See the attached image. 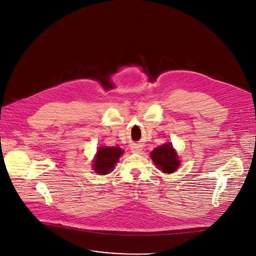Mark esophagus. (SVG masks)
I'll return each mask as SVG.
<instances>
[{"label": "esophagus", "mask_w": 256, "mask_h": 256, "mask_svg": "<svg viewBox=\"0 0 256 256\" xmlns=\"http://www.w3.org/2000/svg\"><path fill=\"white\" fill-rule=\"evenodd\" d=\"M130 150L134 154H139L142 150V146L140 144H132L130 146Z\"/></svg>", "instance_id": "esophagus-1"}]
</instances>
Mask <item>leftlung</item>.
<instances>
[{
  "mask_svg": "<svg viewBox=\"0 0 256 256\" xmlns=\"http://www.w3.org/2000/svg\"><path fill=\"white\" fill-rule=\"evenodd\" d=\"M150 156L154 163L165 173H172L180 166V160L170 143L160 145L154 148Z\"/></svg>",
  "mask_w": 256,
  "mask_h": 256,
  "instance_id": "8db88e82",
  "label": "left lung"
}]
</instances>
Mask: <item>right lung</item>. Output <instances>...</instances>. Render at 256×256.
<instances>
[{
	"label": "right lung",
	"mask_w": 256,
	"mask_h": 256,
	"mask_svg": "<svg viewBox=\"0 0 256 256\" xmlns=\"http://www.w3.org/2000/svg\"><path fill=\"white\" fill-rule=\"evenodd\" d=\"M122 154L124 152L119 147H100L93 162L94 171L100 174L109 173L113 170Z\"/></svg>",
	"instance_id": "1"
}]
</instances>
